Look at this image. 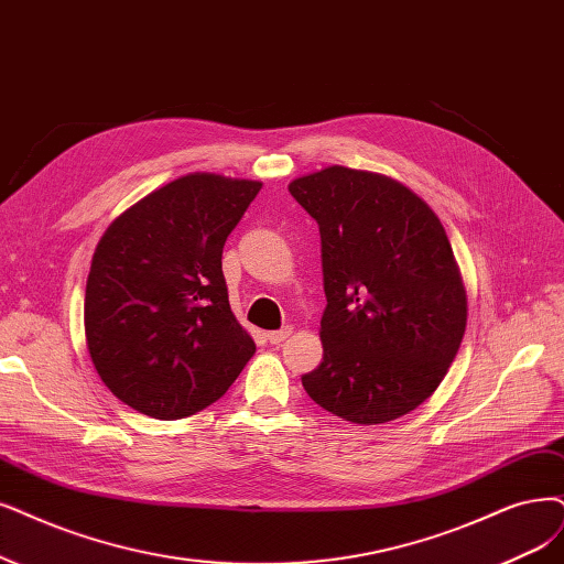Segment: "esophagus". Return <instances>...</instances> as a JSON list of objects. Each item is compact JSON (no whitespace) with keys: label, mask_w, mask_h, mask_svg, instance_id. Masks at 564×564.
<instances>
[{"label":"esophagus","mask_w":564,"mask_h":564,"mask_svg":"<svg viewBox=\"0 0 564 564\" xmlns=\"http://www.w3.org/2000/svg\"><path fill=\"white\" fill-rule=\"evenodd\" d=\"M290 335H293V327H283V329H276V332H267V339H269V344H274V346H279V344H283Z\"/></svg>","instance_id":"1"}]
</instances>
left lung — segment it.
Segmentation results:
<instances>
[{
	"instance_id": "left-lung-1",
	"label": "left lung",
	"mask_w": 564,
	"mask_h": 564,
	"mask_svg": "<svg viewBox=\"0 0 564 564\" xmlns=\"http://www.w3.org/2000/svg\"><path fill=\"white\" fill-rule=\"evenodd\" d=\"M288 191L318 223L323 360L302 386L325 411L383 425L444 381L467 327L446 229L398 178L329 164Z\"/></svg>"
}]
</instances>
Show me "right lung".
<instances>
[{
  "label": "right lung",
  "instance_id": "obj_1",
  "mask_svg": "<svg viewBox=\"0 0 564 564\" xmlns=\"http://www.w3.org/2000/svg\"><path fill=\"white\" fill-rule=\"evenodd\" d=\"M262 183L193 172L111 220L86 285L90 360L120 402L158 421L214 404L253 358L229 308L223 246Z\"/></svg>",
  "mask_w": 564,
  "mask_h": 564
}]
</instances>
